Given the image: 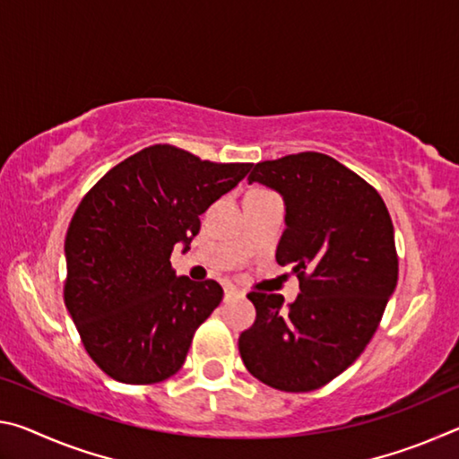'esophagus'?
<instances>
[{
	"label": "esophagus",
	"instance_id": "1",
	"mask_svg": "<svg viewBox=\"0 0 459 459\" xmlns=\"http://www.w3.org/2000/svg\"><path fill=\"white\" fill-rule=\"evenodd\" d=\"M235 295H243V291H240V290H237V287L235 285H227V287H224V298H235Z\"/></svg>",
	"mask_w": 459,
	"mask_h": 459
}]
</instances>
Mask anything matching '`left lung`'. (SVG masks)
<instances>
[{
	"mask_svg": "<svg viewBox=\"0 0 459 459\" xmlns=\"http://www.w3.org/2000/svg\"><path fill=\"white\" fill-rule=\"evenodd\" d=\"M273 188L285 202L279 265H291L299 295H247L257 309L238 336L255 378L285 393L328 385L375 336L399 279L393 221L380 194L330 155L304 152L259 161L248 184Z\"/></svg>",
	"mask_w": 459,
	"mask_h": 459,
	"instance_id": "left-lung-1",
	"label": "left lung"
}]
</instances>
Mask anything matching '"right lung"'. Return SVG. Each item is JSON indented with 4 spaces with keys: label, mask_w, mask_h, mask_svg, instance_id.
Instances as JSON below:
<instances>
[{
    "label": "right lung",
    "mask_w": 459,
    "mask_h": 459,
    "mask_svg": "<svg viewBox=\"0 0 459 459\" xmlns=\"http://www.w3.org/2000/svg\"><path fill=\"white\" fill-rule=\"evenodd\" d=\"M251 164H214L158 143L108 169L68 224L65 304L84 351L119 383L152 385L182 368L194 332L222 299L214 279L172 269V251Z\"/></svg>",
    "instance_id": "right-lung-1"
}]
</instances>
